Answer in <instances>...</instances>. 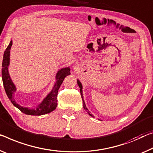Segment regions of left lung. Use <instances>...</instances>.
<instances>
[{
  "label": "left lung",
  "mask_w": 153,
  "mask_h": 153,
  "mask_svg": "<svg viewBox=\"0 0 153 153\" xmlns=\"http://www.w3.org/2000/svg\"><path fill=\"white\" fill-rule=\"evenodd\" d=\"M77 83H78V85H79V88H81L80 89V92H81V98H82V100H83V108H84V109L85 110V111L88 113L89 114V115H90V116H91V114H90V112L88 111V109H87V107H86V106H85V102H84V100H83V92H82V85H81V82H80L79 80L78 81H77Z\"/></svg>",
  "instance_id": "1"
}]
</instances>
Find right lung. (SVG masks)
<instances>
[{
	"label": "right lung",
	"instance_id": "add662e5",
	"mask_svg": "<svg viewBox=\"0 0 153 153\" xmlns=\"http://www.w3.org/2000/svg\"><path fill=\"white\" fill-rule=\"evenodd\" d=\"M11 46H12V40L10 42L9 46L7 47L6 50L4 51L3 63H2V67H3V68H2V79H3L4 90H5V92L9 100H11V102H12L14 106L17 107L18 109H20L22 113L27 115L40 116V115L48 114V113L53 111V110L56 109L57 105L58 90L65 77L70 74V68H65L60 70L57 72V75H56L57 81H56L52 91L44 98L41 104L38 105L36 109H30L29 108L21 107L15 102V100L13 97V92L16 91V89L12 81H11L8 72V65L9 64V53H10V48Z\"/></svg>",
	"mask_w": 153,
	"mask_h": 153
}]
</instances>
